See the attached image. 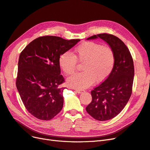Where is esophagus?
<instances>
[{"label":"esophagus","mask_w":150,"mask_h":150,"mask_svg":"<svg viewBox=\"0 0 150 150\" xmlns=\"http://www.w3.org/2000/svg\"><path fill=\"white\" fill-rule=\"evenodd\" d=\"M75 91H76V92L77 93H79V94L82 93L83 92V91H82V90H75Z\"/></svg>","instance_id":"esophagus-1"}]
</instances>
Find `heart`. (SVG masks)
I'll return each instance as SVG.
<instances>
[{
  "mask_svg": "<svg viewBox=\"0 0 150 150\" xmlns=\"http://www.w3.org/2000/svg\"><path fill=\"white\" fill-rule=\"evenodd\" d=\"M75 57L66 51L60 55L59 64L67 75L74 73L76 66V59L85 61L83 66L84 71L70 76L67 84L76 89H85L95 81L102 82L111 74L115 63L113 50L109 46L93 42H84L75 49Z\"/></svg>",
  "mask_w": 150,
  "mask_h": 150,
  "instance_id": "1",
  "label": "heart"
}]
</instances>
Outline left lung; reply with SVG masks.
Listing matches in <instances>:
<instances>
[{"instance_id": "left-lung-1", "label": "left lung", "mask_w": 150, "mask_h": 150, "mask_svg": "<svg viewBox=\"0 0 150 150\" xmlns=\"http://www.w3.org/2000/svg\"><path fill=\"white\" fill-rule=\"evenodd\" d=\"M97 38L107 42L113 50L115 63L107 79L91 91L92 101L86 110L95 119L105 121L117 116L128 103L132 95L134 66L129 49L119 38L103 33L86 40Z\"/></svg>"}]
</instances>
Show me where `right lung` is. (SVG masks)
Segmentation results:
<instances>
[{
	"instance_id": "right-lung-1",
	"label": "right lung",
	"mask_w": 150,
	"mask_h": 150,
	"mask_svg": "<svg viewBox=\"0 0 150 150\" xmlns=\"http://www.w3.org/2000/svg\"><path fill=\"white\" fill-rule=\"evenodd\" d=\"M80 40L53 36L38 38L20 55L16 86L24 106L38 119H52L62 110L64 82L59 58Z\"/></svg>"
}]
</instances>
